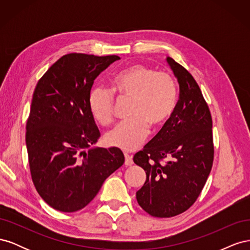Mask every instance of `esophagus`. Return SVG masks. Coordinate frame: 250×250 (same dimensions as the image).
<instances>
[{
  "label": "esophagus",
  "mask_w": 250,
  "mask_h": 250,
  "mask_svg": "<svg viewBox=\"0 0 250 250\" xmlns=\"http://www.w3.org/2000/svg\"><path fill=\"white\" fill-rule=\"evenodd\" d=\"M132 164H133L132 156L129 155L128 153H125V165L126 166H131Z\"/></svg>",
  "instance_id": "1"
}]
</instances>
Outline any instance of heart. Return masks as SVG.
I'll list each match as a JSON object with an SVG mask.
<instances>
[{
	"instance_id": "b5f03b06",
	"label": "heart",
	"mask_w": 250,
	"mask_h": 250,
	"mask_svg": "<svg viewBox=\"0 0 250 250\" xmlns=\"http://www.w3.org/2000/svg\"><path fill=\"white\" fill-rule=\"evenodd\" d=\"M111 91L119 99H130L127 121L105 134V143L124 151L137 149L145 141L149 126L158 128L167 122L176 105V84L167 72L145 64H132L111 79ZM112 92V93H113ZM103 87L88 95V107L101 126L115 120V96Z\"/></svg>"
}]
</instances>
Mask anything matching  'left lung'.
<instances>
[{
  "instance_id": "1",
  "label": "left lung",
  "mask_w": 250,
  "mask_h": 250,
  "mask_svg": "<svg viewBox=\"0 0 250 250\" xmlns=\"http://www.w3.org/2000/svg\"><path fill=\"white\" fill-rule=\"evenodd\" d=\"M167 62L179 83V100L162 129L133 156L134 164L146 172L145 184L137 192L138 203L157 218L190 208L214 162L213 121L201 89L183 65L169 56Z\"/></svg>"
}]
</instances>
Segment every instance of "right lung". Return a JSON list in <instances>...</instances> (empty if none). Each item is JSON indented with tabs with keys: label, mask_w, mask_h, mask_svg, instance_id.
I'll list each match as a JSON object with an SVG mask.
<instances>
[{
	"label": "right lung",
	"mask_w": 250,
	"mask_h": 250,
	"mask_svg": "<svg viewBox=\"0 0 250 250\" xmlns=\"http://www.w3.org/2000/svg\"><path fill=\"white\" fill-rule=\"evenodd\" d=\"M119 59L70 53L37 82L26 125L29 167L37 193L57 210L86 207L125 162L118 148L84 151L100 138L89 92L98 75Z\"/></svg>",
	"instance_id": "1"
}]
</instances>
